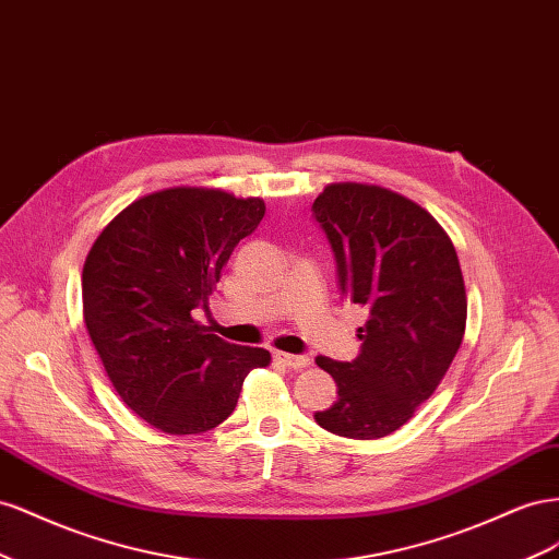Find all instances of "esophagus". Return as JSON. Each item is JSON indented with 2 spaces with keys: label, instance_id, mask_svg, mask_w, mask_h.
<instances>
[{
  "label": "esophagus",
  "instance_id": "obj_1",
  "mask_svg": "<svg viewBox=\"0 0 559 559\" xmlns=\"http://www.w3.org/2000/svg\"><path fill=\"white\" fill-rule=\"evenodd\" d=\"M274 360H278L281 365H285V368H290V370H301L311 365L309 356H293V354H285V350H274Z\"/></svg>",
  "mask_w": 559,
  "mask_h": 559
}]
</instances>
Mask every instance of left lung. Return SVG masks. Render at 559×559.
Returning <instances> with one entry per match:
<instances>
[{"instance_id": "left-lung-1", "label": "left lung", "mask_w": 559, "mask_h": 559, "mask_svg": "<svg viewBox=\"0 0 559 559\" xmlns=\"http://www.w3.org/2000/svg\"><path fill=\"white\" fill-rule=\"evenodd\" d=\"M311 211L342 295L368 311L354 360L316 358L337 401L313 417L334 436L384 438L433 395L464 340L468 301L456 250L433 215L384 187L334 182Z\"/></svg>"}]
</instances>
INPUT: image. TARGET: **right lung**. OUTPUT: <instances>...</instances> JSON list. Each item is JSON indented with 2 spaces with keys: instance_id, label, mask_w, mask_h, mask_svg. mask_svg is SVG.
<instances>
[{
  "instance_id": "1",
  "label": "right lung",
  "mask_w": 559,
  "mask_h": 559,
  "mask_svg": "<svg viewBox=\"0 0 559 559\" xmlns=\"http://www.w3.org/2000/svg\"><path fill=\"white\" fill-rule=\"evenodd\" d=\"M262 199L173 187L133 201L95 238L82 274L84 323L121 401L170 436L225 421L266 348L219 340L194 321Z\"/></svg>"
}]
</instances>
